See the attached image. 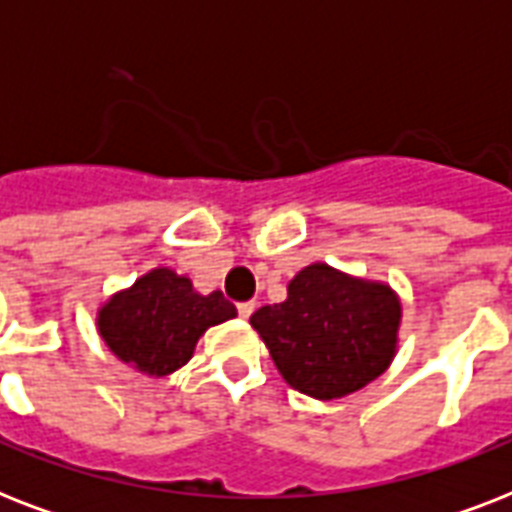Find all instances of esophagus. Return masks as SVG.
<instances>
[{"instance_id":"1","label":"esophagus","mask_w":512,"mask_h":512,"mask_svg":"<svg viewBox=\"0 0 512 512\" xmlns=\"http://www.w3.org/2000/svg\"><path fill=\"white\" fill-rule=\"evenodd\" d=\"M236 308H239L241 319H249V316H252V311H255V303H239Z\"/></svg>"}]
</instances>
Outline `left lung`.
<instances>
[{
    "label": "left lung",
    "instance_id": "8db88e82",
    "mask_svg": "<svg viewBox=\"0 0 512 512\" xmlns=\"http://www.w3.org/2000/svg\"><path fill=\"white\" fill-rule=\"evenodd\" d=\"M249 324L292 388L332 401L388 369L396 356L401 303L388 284L313 263L289 281L284 303L263 305Z\"/></svg>",
    "mask_w": 512,
    "mask_h": 512
}]
</instances>
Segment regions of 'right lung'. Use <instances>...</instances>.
I'll list each match as a JSON object with an SVG mask.
<instances>
[{
  "mask_svg": "<svg viewBox=\"0 0 512 512\" xmlns=\"http://www.w3.org/2000/svg\"><path fill=\"white\" fill-rule=\"evenodd\" d=\"M223 292L199 295L191 279L154 268L98 311V332L119 361L148 377H167L193 356L199 337L233 319Z\"/></svg>",
  "mask_w": 512,
  "mask_h": 512,
  "instance_id": "add662e5",
  "label": "right lung"
}]
</instances>
